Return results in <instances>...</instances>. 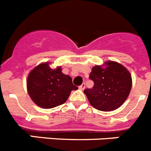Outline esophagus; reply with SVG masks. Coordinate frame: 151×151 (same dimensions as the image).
Listing matches in <instances>:
<instances>
[{"label":"esophagus","instance_id":"1","mask_svg":"<svg viewBox=\"0 0 151 151\" xmlns=\"http://www.w3.org/2000/svg\"><path fill=\"white\" fill-rule=\"evenodd\" d=\"M78 88H79L80 90H84L85 88V83H82Z\"/></svg>","mask_w":151,"mask_h":151}]
</instances>
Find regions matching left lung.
<instances>
[{
  "label": "left lung",
  "mask_w": 151,
  "mask_h": 151,
  "mask_svg": "<svg viewBox=\"0 0 151 151\" xmlns=\"http://www.w3.org/2000/svg\"><path fill=\"white\" fill-rule=\"evenodd\" d=\"M89 78L94 82V86L84 90V93L91 105L101 111H112L119 107L127 99L132 85L127 69L113 61L105 63L104 67L94 66Z\"/></svg>",
  "instance_id": "8db88e82"
}]
</instances>
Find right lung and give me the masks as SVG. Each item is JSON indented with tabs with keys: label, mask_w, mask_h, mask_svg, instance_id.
Here are the masks:
<instances>
[{
	"label": "right lung",
	"mask_w": 151,
	"mask_h": 151,
	"mask_svg": "<svg viewBox=\"0 0 151 151\" xmlns=\"http://www.w3.org/2000/svg\"><path fill=\"white\" fill-rule=\"evenodd\" d=\"M77 89L71 77L62 73L60 66L53 69L47 62L39 64L28 76L27 91L31 99L45 109L64 104L72 91Z\"/></svg>",
	"instance_id": "add662e5"
}]
</instances>
